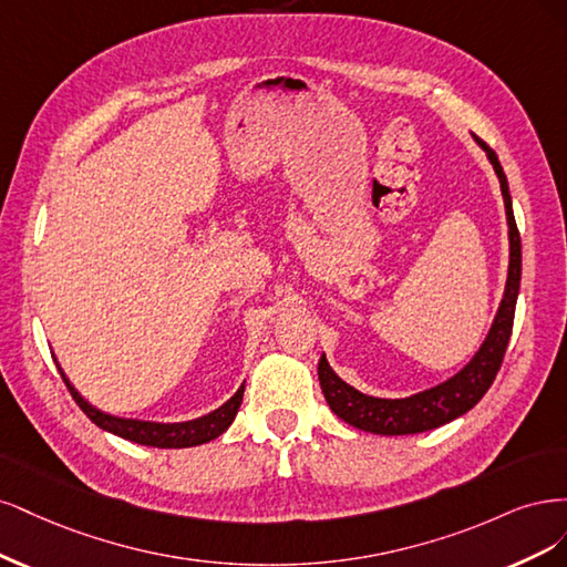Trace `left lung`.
Returning <instances> with one entry per match:
<instances>
[{"label": "left lung", "instance_id": "8db88e82", "mask_svg": "<svg viewBox=\"0 0 567 567\" xmlns=\"http://www.w3.org/2000/svg\"><path fill=\"white\" fill-rule=\"evenodd\" d=\"M476 143L487 153V159L495 167L499 176V186L504 195L506 207V221H508V245H511V259H508V278L504 299L495 316V322L489 327V334L485 337L478 353L471 358V362L462 372H456L452 379L437 383V386L422 391L410 398H372L355 391L349 383L341 381L330 362L322 355L318 362V379L320 389L324 393L327 405L332 412L360 431L379 433V435H410V433H424L431 429L443 426L452 419L466 414L478 400L487 393V389L495 381L502 360L508 346L511 330H514V313H516V299L520 289V233L514 218V207H511L508 184L497 153L489 148L485 141L473 134Z\"/></svg>", "mask_w": 567, "mask_h": 567}]
</instances>
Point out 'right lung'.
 Here are the masks:
<instances>
[{
	"instance_id": "right-lung-1",
	"label": "right lung",
	"mask_w": 567,
	"mask_h": 567,
	"mask_svg": "<svg viewBox=\"0 0 567 567\" xmlns=\"http://www.w3.org/2000/svg\"><path fill=\"white\" fill-rule=\"evenodd\" d=\"M65 386L72 395V400L80 405V410L94 422L96 426H101L103 431H111L124 441H132L138 445H151V447H195V445H203L214 441V437L221 435L240 410L243 405V395H245V383L237 393L224 403L218 410L193 419V422H181V424H159V422H141V419H122V416H113V414H105L101 410H96L94 405H89L86 400L75 391V386L68 381V377L63 374V370L59 368Z\"/></svg>"
}]
</instances>
